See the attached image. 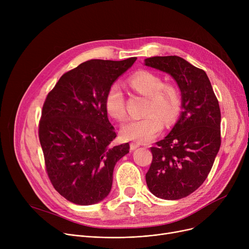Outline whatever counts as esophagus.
Wrapping results in <instances>:
<instances>
[{
	"label": "esophagus",
	"instance_id": "34e87169",
	"mask_svg": "<svg viewBox=\"0 0 249 249\" xmlns=\"http://www.w3.org/2000/svg\"><path fill=\"white\" fill-rule=\"evenodd\" d=\"M139 146H140V144H138V143H130V149L131 150H134Z\"/></svg>",
	"mask_w": 249,
	"mask_h": 249
}]
</instances>
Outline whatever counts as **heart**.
<instances>
[{"label": "heart", "instance_id": "obj_1", "mask_svg": "<svg viewBox=\"0 0 249 249\" xmlns=\"http://www.w3.org/2000/svg\"><path fill=\"white\" fill-rule=\"evenodd\" d=\"M129 84L138 94L148 98L144 111L148 115L126 121L121 127V136L138 143L149 142L160 132L162 121L165 125H171L176 120L181 107L179 89L173 84H164L160 75L147 71L135 73ZM105 108L116 120L125 118V98L119 83L112 84L108 89Z\"/></svg>", "mask_w": 249, "mask_h": 249}]
</instances>
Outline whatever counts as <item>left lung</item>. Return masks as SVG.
Masks as SVG:
<instances>
[{
	"mask_svg": "<svg viewBox=\"0 0 249 249\" xmlns=\"http://www.w3.org/2000/svg\"><path fill=\"white\" fill-rule=\"evenodd\" d=\"M144 65L173 76L181 95L178 120L151 147L145 176L149 191L164 200L185 198L197 190L213 166L221 145V113L207 73L177 55L154 56Z\"/></svg>",
	"mask_w": 249,
	"mask_h": 249,
	"instance_id": "left-lung-1",
	"label": "left lung"
}]
</instances>
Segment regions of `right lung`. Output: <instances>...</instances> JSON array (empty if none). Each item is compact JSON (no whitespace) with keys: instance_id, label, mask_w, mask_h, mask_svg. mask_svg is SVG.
I'll use <instances>...</instances> for the list:
<instances>
[{"instance_id":"add662e5","label":"right lung","mask_w":249,"mask_h":249,"mask_svg":"<svg viewBox=\"0 0 249 249\" xmlns=\"http://www.w3.org/2000/svg\"><path fill=\"white\" fill-rule=\"evenodd\" d=\"M90 59L65 72L47 95L39 140L54 189L76 205H93L109 195L117 161L129 143L112 146L116 137L105 108L112 84L135 62Z\"/></svg>"}]
</instances>
